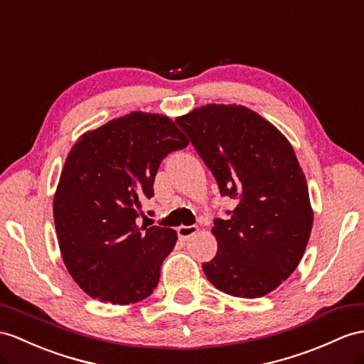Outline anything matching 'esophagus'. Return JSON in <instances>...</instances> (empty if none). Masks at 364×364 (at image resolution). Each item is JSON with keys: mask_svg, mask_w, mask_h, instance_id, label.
<instances>
[{"mask_svg": "<svg viewBox=\"0 0 364 364\" xmlns=\"http://www.w3.org/2000/svg\"><path fill=\"white\" fill-rule=\"evenodd\" d=\"M199 228L196 225H181L177 228V236H179L181 241H187L193 235H196Z\"/></svg>", "mask_w": 364, "mask_h": 364, "instance_id": "obj_1", "label": "esophagus"}]
</instances>
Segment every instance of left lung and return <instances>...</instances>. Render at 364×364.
<instances>
[{"label": "left lung", "mask_w": 364, "mask_h": 364, "mask_svg": "<svg viewBox=\"0 0 364 364\" xmlns=\"http://www.w3.org/2000/svg\"><path fill=\"white\" fill-rule=\"evenodd\" d=\"M223 196L237 200L215 219L218 253L202 269L239 298L270 294L295 272L314 225L306 176L287 137L242 105H205L176 119Z\"/></svg>", "instance_id": "obj_1"}]
</instances>
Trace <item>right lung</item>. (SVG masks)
Listing matches in <instances>:
<instances>
[{"instance_id": "right-lung-1", "label": "right lung", "mask_w": 364, "mask_h": 364, "mask_svg": "<svg viewBox=\"0 0 364 364\" xmlns=\"http://www.w3.org/2000/svg\"><path fill=\"white\" fill-rule=\"evenodd\" d=\"M190 144L164 114L132 111L86 131L70 148L54 196L61 258L91 298L119 306L145 299L174 249L173 228L139 225L162 159Z\"/></svg>"}]
</instances>
